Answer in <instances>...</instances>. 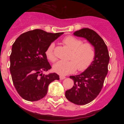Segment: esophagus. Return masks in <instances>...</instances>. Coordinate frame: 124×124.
Here are the masks:
<instances>
[{
    "label": "esophagus",
    "instance_id": "1",
    "mask_svg": "<svg viewBox=\"0 0 124 124\" xmlns=\"http://www.w3.org/2000/svg\"><path fill=\"white\" fill-rule=\"evenodd\" d=\"M65 78H66V77H65V76H60V79L61 80L64 79Z\"/></svg>",
    "mask_w": 124,
    "mask_h": 124
}]
</instances>
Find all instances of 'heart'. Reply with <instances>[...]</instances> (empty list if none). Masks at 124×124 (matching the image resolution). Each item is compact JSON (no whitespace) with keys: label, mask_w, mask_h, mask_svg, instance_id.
Returning <instances> with one entry per match:
<instances>
[{"label":"heart","mask_w":124,"mask_h":124,"mask_svg":"<svg viewBox=\"0 0 124 124\" xmlns=\"http://www.w3.org/2000/svg\"><path fill=\"white\" fill-rule=\"evenodd\" d=\"M63 43L71 51L70 56L71 61H59L54 64V71L61 75L74 73L76 68L83 71L90 66L95 56L94 47L90 43H83V41L73 36H68L63 40ZM54 43H51L45 51L47 58L54 62L56 60L54 53Z\"/></svg>","instance_id":"obj_1"}]
</instances>
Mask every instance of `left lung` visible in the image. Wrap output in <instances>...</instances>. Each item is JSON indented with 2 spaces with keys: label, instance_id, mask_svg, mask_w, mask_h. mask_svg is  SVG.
I'll use <instances>...</instances> for the list:
<instances>
[{
  "label": "left lung",
  "instance_id": "left-lung-1",
  "mask_svg": "<svg viewBox=\"0 0 124 124\" xmlns=\"http://www.w3.org/2000/svg\"><path fill=\"white\" fill-rule=\"evenodd\" d=\"M73 35L85 38L95 51L94 58L88 68L78 75L70 76L74 81V86L65 93L66 99L70 102L77 105H85L93 101L102 88L108 72L109 52L102 38L93 30L82 28Z\"/></svg>",
  "mask_w": 124,
  "mask_h": 124
}]
</instances>
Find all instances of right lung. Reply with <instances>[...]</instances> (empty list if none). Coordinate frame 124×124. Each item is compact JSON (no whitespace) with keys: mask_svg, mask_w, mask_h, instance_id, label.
Returning a JSON list of instances; mask_svg holds the SVG:
<instances>
[{"mask_svg":"<svg viewBox=\"0 0 124 124\" xmlns=\"http://www.w3.org/2000/svg\"><path fill=\"white\" fill-rule=\"evenodd\" d=\"M63 33L35 29L20 35L13 44L10 71L17 93L25 100L42 99L46 95L49 84L60 79L56 73H43L51 68L45 54L46 48Z\"/></svg>","mask_w":124,"mask_h":124,"instance_id":"obj_1","label":"right lung"}]
</instances>
